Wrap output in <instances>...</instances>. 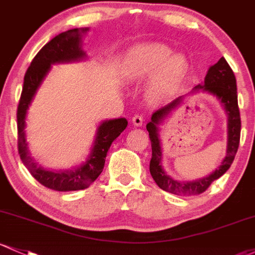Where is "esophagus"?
<instances>
[{
	"instance_id": "1",
	"label": "esophagus",
	"mask_w": 255,
	"mask_h": 255,
	"mask_svg": "<svg viewBox=\"0 0 255 255\" xmlns=\"http://www.w3.org/2000/svg\"><path fill=\"white\" fill-rule=\"evenodd\" d=\"M132 123L135 127H140L142 123H144V119H142V116H140V115H134L132 119Z\"/></svg>"
}]
</instances>
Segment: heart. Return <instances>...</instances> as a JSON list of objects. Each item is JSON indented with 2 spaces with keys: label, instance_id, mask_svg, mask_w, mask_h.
Wrapping results in <instances>:
<instances>
[{
  "label": "heart",
  "instance_id": "obj_1",
  "mask_svg": "<svg viewBox=\"0 0 255 255\" xmlns=\"http://www.w3.org/2000/svg\"><path fill=\"white\" fill-rule=\"evenodd\" d=\"M189 70V60L181 53L163 43H150L132 50L125 65V75L132 82H144L152 77L146 89L152 104L172 96Z\"/></svg>",
  "mask_w": 255,
  "mask_h": 255
}]
</instances>
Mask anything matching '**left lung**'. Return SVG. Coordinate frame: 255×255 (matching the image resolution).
I'll return each mask as SVG.
<instances>
[{"label":"left lung","mask_w":255,"mask_h":255,"mask_svg":"<svg viewBox=\"0 0 255 255\" xmlns=\"http://www.w3.org/2000/svg\"><path fill=\"white\" fill-rule=\"evenodd\" d=\"M198 91H206L213 95L221 103L228 116L227 155L220 166L206 177L198 178L195 181H177L167 175L161 166L163 154L161 153V143L159 138V132L160 131L159 127L185 101L186 96ZM146 129L149 132L151 147H152L150 173L155 183L162 190L175 195L202 194L214 180L222 177L224 173L230 168L232 162H234L237 149H239L240 135H241V119H240L239 103H237L236 77L225 58H220L217 64L209 66L205 80L201 85L195 86L189 93L181 94L167 105L156 110L151 116V121L146 125Z\"/></svg>","instance_id":"left-lung-1"}]
</instances>
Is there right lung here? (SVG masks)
<instances>
[{"label":"right lung","mask_w":255,"mask_h":255,"mask_svg":"<svg viewBox=\"0 0 255 255\" xmlns=\"http://www.w3.org/2000/svg\"><path fill=\"white\" fill-rule=\"evenodd\" d=\"M88 31L89 27L68 30L55 36L46 46L42 47L25 74L23 91L16 113L18 147L21 161L38 183L57 191H77L87 189L91 185L103 172L106 153L113 141L126 129L128 125L127 120L123 117L100 122L96 130L91 152L87 156L86 161L72 168L58 170L44 168L30 155L25 133L27 110L38 88L52 69V65L87 59L86 52L82 49V43L83 36Z\"/></svg>","instance_id":"1"}]
</instances>
